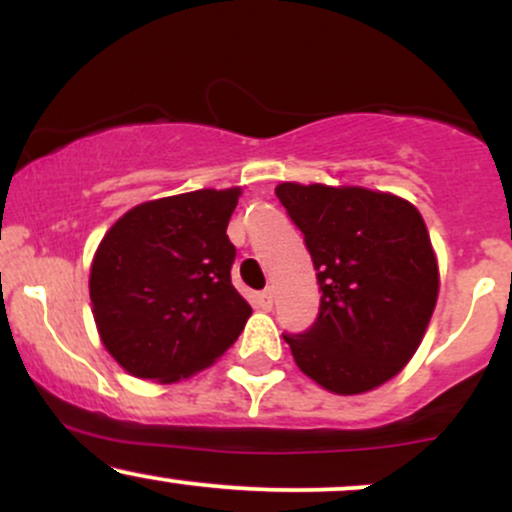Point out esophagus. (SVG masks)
<instances>
[{
    "instance_id": "obj_1",
    "label": "esophagus",
    "mask_w": 512,
    "mask_h": 512,
    "mask_svg": "<svg viewBox=\"0 0 512 512\" xmlns=\"http://www.w3.org/2000/svg\"><path fill=\"white\" fill-rule=\"evenodd\" d=\"M272 298H274V293H272V289H264V291H260L257 293V301H260V305L264 310H272Z\"/></svg>"
}]
</instances>
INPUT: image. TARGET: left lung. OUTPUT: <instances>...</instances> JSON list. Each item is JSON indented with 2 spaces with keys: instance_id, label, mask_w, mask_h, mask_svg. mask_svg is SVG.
Listing matches in <instances>:
<instances>
[{
  "instance_id": "8db88e82",
  "label": "left lung",
  "mask_w": 512,
  "mask_h": 512,
  "mask_svg": "<svg viewBox=\"0 0 512 512\" xmlns=\"http://www.w3.org/2000/svg\"><path fill=\"white\" fill-rule=\"evenodd\" d=\"M320 284L310 330L284 334L298 368L325 390L361 395L409 363L438 298L426 223L407 199L366 187L281 182Z\"/></svg>"
}]
</instances>
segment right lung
Listing matches in <instances>:
<instances>
[{
    "label": "right lung",
    "instance_id": "obj_1",
    "mask_svg": "<svg viewBox=\"0 0 512 512\" xmlns=\"http://www.w3.org/2000/svg\"><path fill=\"white\" fill-rule=\"evenodd\" d=\"M238 197L231 187L154 199L105 233L88 289L101 342L127 373L190 378L243 332L252 308L231 284L226 236Z\"/></svg>",
    "mask_w": 512,
    "mask_h": 512
}]
</instances>
